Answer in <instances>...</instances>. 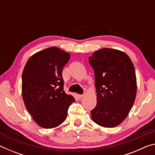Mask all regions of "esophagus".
<instances>
[{
	"mask_svg": "<svg viewBox=\"0 0 155 155\" xmlns=\"http://www.w3.org/2000/svg\"><path fill=\"white\" fill-rule=\"evenodd\" d=\"M77 97H78V98H79V99H81V98H83V95H81V94H78V95H77Z\"/></svg>",
	"mask_w": 155,
	"mask_h": 155,
	"instance_id": "1",
	"label": "esophagus"
}]
</instances>
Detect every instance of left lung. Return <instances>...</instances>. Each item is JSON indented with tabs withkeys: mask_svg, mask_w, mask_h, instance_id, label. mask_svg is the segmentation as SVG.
Instances as JSON below:
<instances>
[{
	"mask_svg": "<svg viewBox=\"0 0 155 155\" xmlns=\"http://www.w3.org/2000/svg\"><path fill=\"white\" fill-rule=\"evenodd\" d=\"M95 76L97 104L91 119L101 127L111 128L124 121L137 93L134 65L124 52L100 49L89 57Z\"/></svg>",
	"mask_w": 155,
	"mask_h": 155,
	"instance_id": "8db88e82",
	"label": "left lung"
}]
</instances>
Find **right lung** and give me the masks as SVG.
<instances>
[{
	"label": "right lung",
	"instance_id": "right-lung-1",
	"mask_svg": "<svg viewBox=\"0 0 155 155\" xmlns=\"http://www.w3.org/2000/svg\"><path fill=\"white\" fill-rule=\"evenodd\" d=\"M70 54L50 47L31 56L22 76V94L26 108L40 127L52 128L66 119L75 99L64 90L62 70Z\"/></svg>",
	"mask_w": 155,
	"mask_h": 155
}]
</instances>
